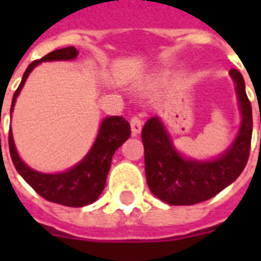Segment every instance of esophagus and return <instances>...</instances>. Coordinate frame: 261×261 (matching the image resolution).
<instances>
[{
    "label": "esophagus",
    "mask_w": 261,
    "mask_h": 261,
    "mask_svg": "<svg viewBox=\"0 0 261 261\" xmlns=\"http://www.w3.org/2000/svg\"><path fill=\"white\" fill-rule=\"evenodd\" d=\"M130 130H132V135L134 136L141 134V130H142V122H141V119L138 116H134L130 119Z\"/></svg>",
    "instance_id": "1"
}]
</instances>
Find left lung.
<instances>
[{"label":"left lung","mask_w":261,"mask_h":261,"mask_svg":"<svg viewBox=\"0 0 261 261\" xmlns=\"http://www.w3.org/2000/svg\"><path fill=\"white\" fill-rule=\"evenodd\" d=\"M229 75L236 84L241 125L224 154L212 160L186 158L175 149L158 116L148 119L142 127L146 183L149 190L168 205H196L207 200L236 181L246 167L253 134L251 103L243 75L234 68Z\"/></svg>","instance_id":"obj_1"}]
</instances>
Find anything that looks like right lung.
<instances>
[{"mask_svg": "<svg viewBox=\"0 0 261 261\" xmlns=\"http://www.w3.org/2000/svg\"><path fill=\"white\" fill-rule=\"evenodd\" d=\"M76 55L78 50L74 46H69V47L54 50L43 56L42 59L32 62L27 66L23 80L18 88L15 90L11 103V112L14 109L15 100L24 86L27 76L30 75V72L36 66L49 61H72L75 59ZM129 136H130V125L122 116L105 117L98 129V135L95 138L91 149L87 152V155L69 170L55 174L40 173L24 164V161L20 158L15 149L14 138L11 130L8 135V146H10V155L13 160V164L18 171V174L43 199L59 205L81 207L95 202L98 196L101 195L106 186V178L112 166V156L116 152V149Z\"/></svg>", "mask_w": 261, "mask_h": 261, "instance_id": "add662e5", "label": "right lung"}]
</instances>
